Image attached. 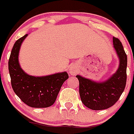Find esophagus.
Wrapping results in <instances>:
<instances>
[{
	"label": "esophagus",
	"mask_w": 134,
	"mask_h": 134,
	"mask_svg": "<svg viewBox=\"0 0 134 134\" xmlns=\"http://www.w3.org/2000/svg\"><path fill=\"white\" fill-rule=\"evenodd\" d=\"M69 73L71 75H75L77 73V68L74 66H71L69 68Z\"/></svg>",
	"instance_id": "esophagus-1"
}]
</instances>
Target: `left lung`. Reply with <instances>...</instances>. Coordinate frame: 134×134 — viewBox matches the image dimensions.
Instances as JSON below:
<instances>
[{
  "label": "left lung",
  "mask_w": 134,
  "mask_h": 134,
  "mask_svg": "<svg viewBox=\"0 0 134 134\" xmlns=\"http://www.w3.org/2000/svg\"><path fill=\"white\" fill-rule=\"evenodd\" d=\"M113 42L119 59V68L115 74L101 82L76 76L79 80V94L82 102L91 109L109 108L119 100L125 89L127 80V55L119 39L113 37Z\"/></svg>",
  "instance_id": "left-lung-1"
}]
</instances>
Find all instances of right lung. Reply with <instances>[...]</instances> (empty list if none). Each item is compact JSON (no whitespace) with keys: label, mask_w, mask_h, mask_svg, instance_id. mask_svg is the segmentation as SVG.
<instances>
[{"label":"right lung","mask_w":134,"mask_h":134,"mask_svg":"<svg viewBox=\"0 0 134 134\" xmlns=\"http://www.w3.org/2000/svg\"><path fill=\"white\" fill-rule=\"evenodd\" d=\"M27 34L16 40L9 60L12 88L23 103L34 108L50 107L56 100L64 82L68 79L66 72L44 76H34L25 73L19 62L21 43Z\"/></svg>","instance_id":"add662e5"}]
</instances>
